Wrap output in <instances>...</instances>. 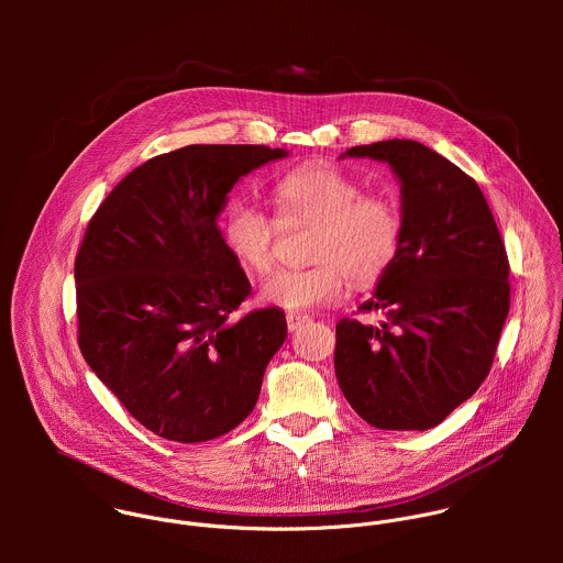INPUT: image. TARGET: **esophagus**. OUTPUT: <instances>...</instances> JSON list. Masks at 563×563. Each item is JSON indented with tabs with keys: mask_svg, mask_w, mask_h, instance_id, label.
<instances>
[{
	"mask_svg": "<svg viewBox=\"0 0 563 563\" xmlns=\"http://www.w3.org/2000/svg\"><path fill=\"white\" fill-rule=\"evenodd\" d=\"M308 321H310V319L303 317V314H295V312H288V314H286V324H288L290 331H297L301 324H306Z\"/></svg>",
	"mask_w": 563,
	"mask_h": 563,
	"instance_id": "34e87169",
	"label": "esophagus"
}]
</instances>
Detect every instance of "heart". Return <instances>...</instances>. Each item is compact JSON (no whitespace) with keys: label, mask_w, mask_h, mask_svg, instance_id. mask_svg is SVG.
I'll return each mask as SVG.
<instances>
[{"label":"heart","mask_w":563,"mask_h":563,"mask_svg":"<svg viewBox=\"0 0 563 563\" xmlns=\"http://www.w3.org/2000/svg\"><path fill=\"white\" fill-rule=\"evenodd\" d=\"M273 199L277 217L234 201L223 217V241L244 268L266 275L275 266L282 223L312 228L308 262L279 271L262 286V299L292 312L335 303L346 286H375L395 264L402 242V208L388 192H366L353 175L308 164L284 175Z\"/></svg>","instance_id":"b5f03b06"}]
</instances>
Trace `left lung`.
I'll list each match as a JSON object with an SVG mask.
<instances>
[{
	"label": "left lung",
	"instance_id": "obj_1",
	"mask_svg": "<svg viewBox=\"0 0 563 563\" xmlns=\"http://www.w3.org/2000/svg\"><path fill=\"white\" fill-rule=\"evenodd\" d=\"M344 156L388 162L401 179L402 242L373 299L379 327L335 324L340 390L368 424L424 431L487 377L509 312V260L477 181L416 141H379Z\"/></svg>",
	"mask_w": 563,
	"mask_h": 563
}]
</instances>
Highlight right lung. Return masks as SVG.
<instances>
[{"mask_svg": "<svg viewBox=\"0 0 563 563\" xmlns=\"http://www.w3.org/2000/svg\"><path fill=\"white\" fill-rule=\"evenodd\" d=\"M284 156L188 145L128 173L88 221L76 255L81 355L164 440L195 444L239 427L286 340L279 308L234 317L251 284L217 223L242 175Z\"/></svg>", "mask_w": 563, "mask_h": 563, "instance_id": "obj_1", "label": "right lung"}]
</instances>
